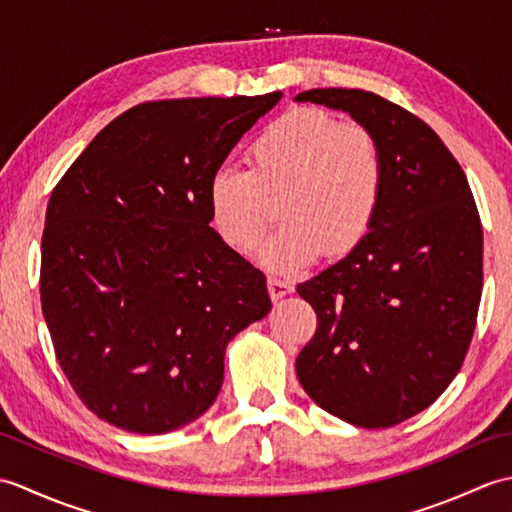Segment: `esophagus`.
<instances>
[{"label": "esophagus", "instance_id": "1", "mask_svg": "<svg viewBox=\"0 0 512 512\" xmlns=\"http://www.w3.org/2000/svg\"><path fill=\"white\" fill-rule=\"evenodd\" d=\"M292 290H295V286H292L290 281L277 279V277H270V279H268V292H270V297H273V299L286 297V295H290Z\"/></svg>", "mask_w": 512, "mask_h": 512}]
</instances>
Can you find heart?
Instances as JSON below:
<instances>
[{
  "label": "heart",
  "mask_w": 512,
  "mask_h": 512,
  "mask_svg": "<svg viewBox=\"0 0 512 512\" xmlns=\"http://www.w3.org/2000/svg\"><path fill=\"white\" fill-rule=\"evenodd\" d=\"M250 169L220 167L209 182V213L235 250L253 248L270 220L266 195L284 217L257 259L292 275L325 248L352 250L369 233L385 195V160L376 138L314 107H297L266 125L248 147Z\"/></svg>",
  "instance_id": "b5f03b06"
}]
</instances>
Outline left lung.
Segmentation results:
<instances>
[{
    "instance_id": "obj_1",
    "label": "left lung",
    "mask_w": 512,
    "mask_h": 512,
    "mask_svg": "<svg viewBox=\"0 0 512 512\" xmlns=\"http://www.w3.org/2000/svg\"><path fill=\"white\" fill-rule=\"evenodd\" d=\"M295 101L350 114L385 160L369 233L297 286L319 319L297 356L299 383L336 418L394 427L436 402L464 363L482 297L480 215L458 160L418 116L363 90Z\"/></svg>"
}]
</instances>
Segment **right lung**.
I'll return each mask as SVG.
<instances>
[{"label": "right lung", "instance_id": "add662e5", "mask_svg": "<svg viewBox=\"0 0 512 512\" xmlns=\"http://www.w3.org/2000/svg\"><path fill=\"white\" fill-rule=\"evenodd\" d=\"M281 92L136 105L52 191L41 308L85 407L129 433L176 431L222 389L235 334L270 312L262 270L213 231L209 182Z\"/></svg>", "mask_w": 512, "mask_h": 512}]
</instances>
